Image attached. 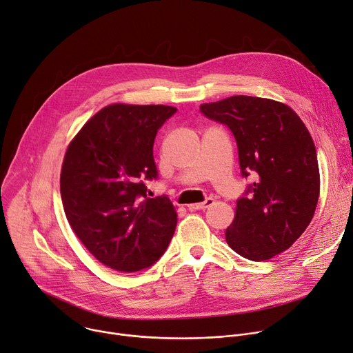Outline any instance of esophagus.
<instances>
[{"label":"esophagus","mask_w":353,"mask_h":353,"mask_svg":"<svg viewBox=\"0 0 353 353\" xmlns=\"http://www.w3.org/2000/svg\"><path fill=\"white\" fill-rule=\"evenodd\" d=\"M214 203L213 198H206L202 203H194V205H189V210H198V209H206L209 206H212Z\"/></svg>","instance_id":"34e87169"}]
</instances>
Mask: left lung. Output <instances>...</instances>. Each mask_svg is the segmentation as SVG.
<instances>
[{
  "label": "left lung",
  "mask_w": 353,
  "mask_h": 353,
  "mask_svg": "<svg viewBox=\"0 0 353 353\" xmlns=\"http://www.w3.org/2000/svg\"><path fill=\"white\" fill-rule=\"evenodd\" d=\"M199 110L232 131L241 176L254 178L236 202L228 245L253 261L283 253L310 225L319 196L318 158L305 124L288 105L252 96Z\"/></svg>",
  "instance_id": "obj_1"
}]
</instances>
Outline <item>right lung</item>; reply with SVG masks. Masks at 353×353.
Masks as SVG:
<instances>
[{"label":"right lung","mask_w":353,"mask_h":353,"mask_svg":"<svg viewBox=\"0 0 353 353\" xmlns=\"http://www.w3.org/2000/svg\"><path fill=\"white\" fill-rule=\"evenodd\" d=\"M175 113L170 105L110 104L66 151L61 172L65 214L80 241L107 267L124 273L151 267L174 236L172 202L167 195L150 198L145 182L158 178L154 140Z\"/></svg>","instance_id":"obj_1"}]
</instances>
